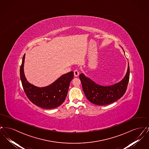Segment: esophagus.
<instances>
[{
	"label": "esophagus",
	"mask_w": 149,
	"mask_h": 149,
	"mask_svg": "<svg viewBox=\"0 0 149 149\" xmlns=\"http://www.w3.org/2000/svg\"><path fill=\"white\" fill-rule=\"evenodd\" d=\"M74 76L75 77H77L79 76V71L77 70H75L74 71Z\"/></svg>",
	"instance_id": "esophagus-1"
}]
</instances>
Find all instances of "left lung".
Wrapping results in <instances>:
<instances>
[{
    "mask_svg": "<svg viewBox=\"0 0 149 149\" xmlns=\"http://www.w3.org/2000/svg\"><path fill=\"white\" fill-rule=\"evenodd\" d=\"M85 97L91 103L98 106L112 103L125 94L130 79V66L125 78L114 85L103 86L95 84L83 74L79 75Z\"/></svg>",
    "mask_w": 149,
    "mask_h": 149,
    "instance_id": "1",
    "label": "left lung"
}]
</instances>
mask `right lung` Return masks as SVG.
<instances>
[{"mask_svg": "<svg viewBox=\"0 0 149 149\" xmlns=\"http://www.w3.org/2000/svg\"><path fill=\"white\" fill-rule=\"evenodd\" d=\"M24 57L25 54L23 56L20 68V77L24 92L29 100L37 106L45 109L60 106L66 97L70 83L74 78V72L64 74L48 86L38 88L29 83L24 77Z\"/></svg>", "mask_w": 149, "mask_h": 149, "instance_id": "add662e5", "label": "right lung"}]
</instances>
